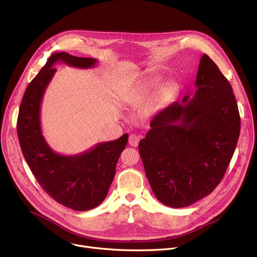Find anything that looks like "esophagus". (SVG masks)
Wrapping results in <instances>:
<instances>
[{"mask_svg":"<svg viewBox=\"0 0 257 257\" xmlns=\"http://www.w3.org/2000/svg\"><path fill=\"white\" fill-rule=\"evenodd\" d=\"M128 142L131 147H138V145L140 143V137L136 136V134H130Z\"/></svg>","mask_w":257,"mask_h":257,"instance_id":"34e87169","label":"esophagus"}]
</instances>
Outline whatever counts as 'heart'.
Instances as JSON below:
<instances>
[{"label": "heart", "instance_id": "1", "mask_svg": "<svg viewBox=\"0 0 257 257\" xmlns=\"http://www.w3.org/2000/svg\"><path fill=\"white\" fill-rule=\"evenodd\" d=\"M148 88H150V87H152V85H149V86H147ZM173 87V84H169L168 85V88H172Z\"/></svg>", "mask_w": 257, "mask_h": 257}]
</instances>
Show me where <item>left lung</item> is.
I'll return each instance as SVG.
<instances>
[{
	"instance_id": "left-lung-1",
	"label": "left lung",
	"mask_w": 257,
	"mask_h": 257,
	"mask_svg": "<svg viewBox=\"0 0 257 257\" xmlns=\"http://www.w3.org/2000/svg\"><path fill=\"white\" fill-rule=\"evenodd\" d=\"M194 93L152 118L139 144L146 176L161 203L180 208L209 195L224 177L240 130L230 83L206 54Z\"/></svg>"
}]
</instances>
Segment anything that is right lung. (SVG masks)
<instances>
[{
  "instance_id": "right-lung-1",
  "label": "right lung",
  "mask_w": 257,
  "mask_h": 257,
  "mask_svg": "<svg viewBox=\"0 0 257 257\" xmlns=\"http://www.w3.org/2000/svg\"><path fill=\"white\" fill-rule=\"evenodd\" d=\"M56 62L89 69L98 60L72 56L65 52L53 54L24 93L17 124L18 137L27 164L43 190L59 204L85 211L100 205L107 196L117 160L126 148L128 133L114 141L99 143L80 154L54 152L42 133L40 106L56 72L53 67Z\"/></svg>"
}]
</instances>
